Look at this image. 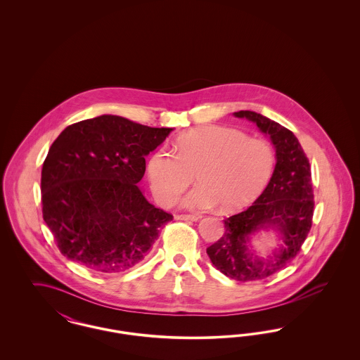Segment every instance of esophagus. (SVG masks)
Masks as SVG:
<instances>
[{"label":"esophagus","mask_w":360,"mask_h":360,"mask_svg":"<svg viewBox=\"0 0 360 360\" xmlns=\"http://www.w3.org/2000/svg\"><path fill=\"white\" fill-rule=\"evenodd\" d=\"M175 219L185 220V221H197L200 219V216H197V214H176Z\"/></svg>","instance_id":"34e87169"}]
</instances>
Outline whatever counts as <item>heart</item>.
Masks as SVG:
<instances>
[{
  "mask_svg": "<svg viewBox=\"0 0 360 360\" xmlns=\"http://www.w3.org/2000/svg\"><path fill=\"white\" fill-rule=\"evenodd\" d=\"M174 153L159 148L147 162L155 200L165 206L179 198L194 175L198 186L185 205L236 210L257 198L274 172V148L267 140L226 127L190 129L175 139Z\"/></svg>",
  "mask_w": 360,
  "mask_h": 360,
  "instance_id": "b5f03b06",
  "label": "heart"
}]
</instances>
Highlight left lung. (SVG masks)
<instances>
[{"mask_svg": "<svg viewBox=\"0 0 360 360\" xmlns=\"http://www.w3.org/2000/svg\"><path fill=\"white\" fill-rule=\"evenodd\" d=\"M236 117L247 119L270 135L276 153L274 174L257 201L243 212L224 220L223 236L206 248L212 263L224 275L251 282L264 279L285 269L298 255L311 228L314 195L307 154L288 128L251 110H240ZM262 227H274L284 245L270 259L249 254V235Z\"/></svg>", "mask_w": 360, "mask_h": 360, "instance_id": "8db88e82", "label": "left lung"}]
</instances>
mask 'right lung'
Listing matches in <instances>:
<instances>
[{"label":"right lung","instance_id":"add662e5","mask_svg":"<svg viewBox=\"0 0 360 360\" xmlns=\"http://www.w3.org/2000/svg\"><path fill=\"white\" fill-rule=\"evenodd\" d=\"M172 131L103 115L56 137L41 169V205L62 255L106 274L148 257L174 217L151 205L136 184L146 155Z\"/></svg>","mask_w":360,"mask_h":360}]
</instances>
